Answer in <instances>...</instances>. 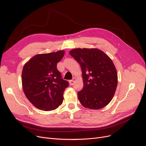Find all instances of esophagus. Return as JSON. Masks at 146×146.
I'll return each instance as SVG.
<instances>
[{
  "label": "esophagus",
  "mask_w": 146,
  "mask_h": 146,
  "mask_svg": "<svg viewBox=\"0 0 146 146\" xmlns=\"http://www.w3.org/2000/svg\"><path fill=\"white\" fill-rule=\"evenodd\" d=\"M75 80H76V78H73L72 80H70V81H69L70 85H73L74 84V82H75Z\"/></svg>",
  "instance_id": "34e87169"
}]
</instances>
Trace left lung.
I'll return each instance as SVG.
<instances>
[{
	"instance_id": "8db88e82",
	"label": "left lung",
	"mask_w": 146,
	"mask_h": 146,
	"mask_svg": "<svg viewBox=\"0 0 146 146\" xmlns=\"http://www.w3.org/2000/svg\"><path fill=\"white\" fill-rule=\"evenodd\" d=\"M70 54L82 70L84 87L77 94L81 104L94 110L106 107L117 86V73L112 60L98 49L76 48Z\"/></svg>"
}]
</instances>
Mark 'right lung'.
Returning a JSON list of instances; mask_svg holds the SVG:
<instances>
[{"mask_svg": "<svg viewBox=\"0 0 146 146\" xmlns=\"http://www.w3.org/2000/svg\"><path fill=\"white\" fill-rule=\"evenodd\" d=\"M64 53V50H59L36 55L23 68V92L28 100L39 110H53L62 103L64 91L69 83L62 78L56 66Z\"/></svg>", "mask_w": 146, "mask_h": 146, "instance_id": "obj_1", "label": "right lung"}]
</instances>
